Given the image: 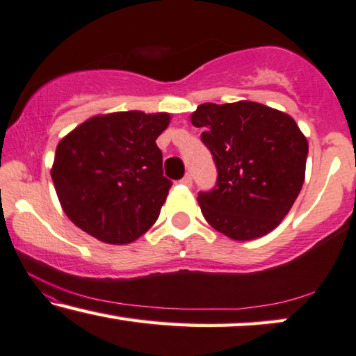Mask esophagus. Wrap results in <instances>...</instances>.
I'll return each mask as SVG.
<instances>
[{
    "label": "esophagus",
    "mask_w": 356,
    "mask_h": 356,
    "mask_svg": "<svg viewBox=\"0 0 356 356\" xmlns=\"http://www.w3.org/2000/svg\"><path fill=\"white\" fill-rule=\"evenodd\" d=\"M180 182H182L184 185H187V187H192V176H190V174H185V176L182 177V180H180Z\"/></svg>",
    "instance_id": "obj_1"
}]
</instances>
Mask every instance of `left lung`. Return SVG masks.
<instances>
[{
	"label": "left lung",
	"instance_id": "8db88e82",
	"mask_svg": "<svg viewBox=\"0 0 356 356\" xmlns=\"http://www.w3.org/2000/svg\"><path fill=\"white\" fill-rule=\"evenodd\" d=\"M190 121L218 169L197 198L209 226L240 242L276 229L305 180L308 142L297 122L254 102L200 104Z\"/></svg>",
	"mask_w": 356,
	"mask_h": 356
}]
</instances>
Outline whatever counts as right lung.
Returning a JSON list of instances; mask_svg holds the SVG:
<instances>
[{"mask_svg":"<svg viewBox=\"0 0 356 356\" xmlns=\"http://www.w3.org/2000/svg\"><path fill=\"white\" fill-rule=\"evenodd\" d=\"M168 113L93 116L58 143L51 179L67 218L104 243L137 240L156 222L172 182L156 138Z\"/></svg>","mask_w":356,"mask_h":356,"instance_id":"add662e5","label":"right lung"}]
</instances>
